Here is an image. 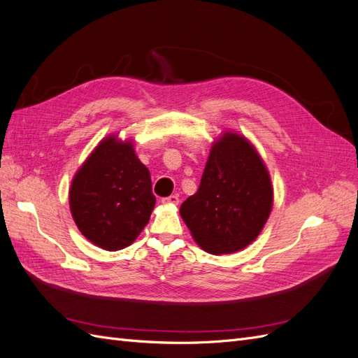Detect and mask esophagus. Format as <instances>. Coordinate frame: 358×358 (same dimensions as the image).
<instances>
[{
  "instance_id": "obj_1",
  "label": "esophagus",
  "mask_w": 358,
  "mask_h": 358,
  "mask_svg": "<svg viewBox=\"0 0 358 358\" xmlns=\"http://www.w3.org/2000/svg\"><path fill=\"white\" fill-rule=\"evenodd\" d=\"M161 203L164 204H179V197L178 196H169L161 200Z\"/></svg>"
}]
</instances>
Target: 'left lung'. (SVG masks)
Returning <instances> with one entry per match:
<instances>
[{
	"mask_svg": "<svg viewBox=\"0 0 358 358\" xmlns=\"http://www.w3.org/2000/svg\"><path fill=\"white\" fill-rule=\"evenodd\" d=\"M272 204L262 157L241 134L224 133L210 149L199 191L182 203L180 216L204 251L231 254L257 239Z\"/></svg>",
	"mask_w": 358,
	"mask_h": 358,
	"instance_id": "obj_1",
	"label": "left lung"
}]
</instances>
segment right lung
<instances>
[{
	"label": "right lung",
	"mask_w": 358,
	"mask_h": 358,
	"mask_svg": "<svg viewBox=\"0 0 358 358\" xmlns=\"http://www.w3.org/2000/svg\"><path fill=\"white\" fill-rule=\"evenodd\" d=\"M155 206L152 180L131 142L106 137L76 173L70 209L80 233L106 251L131 245Z\"/></svg>",
	"instance_id": "right-lung-1"
}]
</instances>
